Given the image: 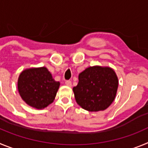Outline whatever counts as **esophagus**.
I'll list each match as a JSON object with an SVG mask.
<instances>
[{
  "mask_svg": "<svg viewBox=\"0 0 148 148\" xmlns=\"http://www.w3.org/2000/svg\"><path fill=\"white\" fill-rule=\"evenodd\" d=\"M65 84H66V86H68V87H71V86H72L71 81H70V80L66 81V82H65Z\"/></svg>",
  "mask_w": 148,
  "mask_h": 148,
  "instance_id": "1",
  "label": "esophagus"
}]
</instances>
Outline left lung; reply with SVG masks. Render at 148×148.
Segmentation results:
<instances>
[{
    "label": "left lung",
    "mask_w": 148,
    "mask_h": 148,
    "mask_svg": "<svg viewBox=\"0 0 148 148\" xmlns=\"http://www.w3.org/2000/svg\"><path fill=\"white\" fill-rule=\"evenodd\" d=\"M119 82L110 67L90 66L78 75V83L73 87L77 104L90 112L104 110L116 97Z\"/></svg>",
    "instance_id": "left-lung-1"
}]
</instances>
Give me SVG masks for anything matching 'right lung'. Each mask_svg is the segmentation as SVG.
Instances as JSON below:
<instances>
[{
  "label": "right lung",
  "mask_w": 148,
  "mask_h": 148,
  "mask_svg": "<svg viewBox=\"0 0 148 148\" xmlns=\"http://www.w3.org/2000/svg\"><path fill=\"white\" fill-rule=\"evenodd\" d=\"M59 85L46 67L24 70L18 81L21 97L27 104L37 109H44L53 103Z\"/></svg>",
  "instance_id": "obj_1"
}]
</instances>
